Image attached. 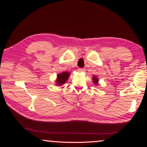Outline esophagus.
Segmentation results:
<instances>
[{
	"label": "esophagus",
	"mask_w": 147,
	"mask_h": 147,
	"mask_svg": "<svg viewBox=\"0 0 147 147\" xmlns=\"http://www.w3.org/2000/svg\"><path fill=\"white\" fill-rule=\"evenodd\" d=\"M78 71L80 72V73H83V72L85 71V69H84V68H79L78 69Z\"/></svg>",
	"instance_id": "34e87169"
}]
</instances>
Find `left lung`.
<instances>
[{
    "label": "left lung",
    "instance_id": "left-lung-1",
    "mask_svg": "<svg viewBox=\"0 0 147 147\" xmlns=\"http://www.w3.org/2000/svg\"><path fill=\"white\" fill-rule=\"evenodd\" d=\"M92 80H93V82H94V85H98V79L97 77L93 76V77H92Z\"/></svg>",
    "mask_w": 147,
    "mask_h": 147
}]
</instances>
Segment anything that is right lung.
Returning a JSON list of instances; mask_svg holds the SVG:
<instances>
[{
    "label": "right lung",
    "instance_id": "right-lung-1",
    "mask_svg": "<svg viewBox=\"0 0 147 147\" xmlns=\"http://www.w3.org/2000/svg\"><path fill=\"white\" fill-rule=\"evenodd\" d=\"M70 75V73L69 72H63V73H61L60 74H58L57 75V79L56 80V83H57V85L58 86H60V85H62L63 84H65V82L69 78V76Z\"/></svg>",
    "mask_w": 147,
    "mask_h": 147
}]
</instances>
